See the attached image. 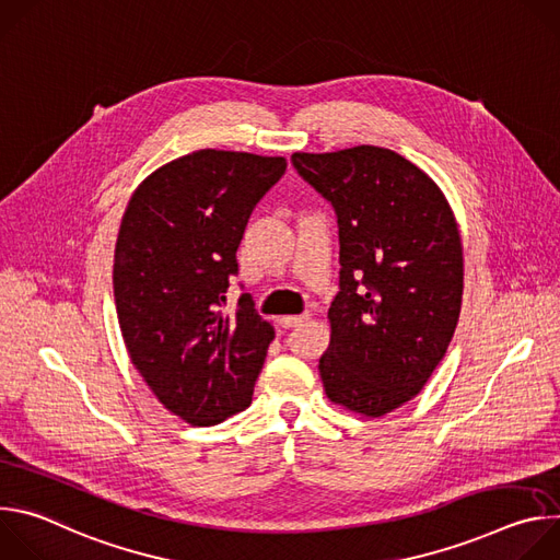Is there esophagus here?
Masks as SVG:
<instances>
[{"mask_svg": "<svg viewBox=\"0 0 560 560\" xmlns=\"http://www.w3.org/2000/svg\"><path fill=\"white\" fill-rule=\"evenodd\" d=\"M307 318H310V314H290V316L281 318V326L283 328H299L307 322Z\"/></svg>", "mask_w": 560, "mask_h": 560, "instance_id": "34e87169", "label": "esophagus"}]
</instances>
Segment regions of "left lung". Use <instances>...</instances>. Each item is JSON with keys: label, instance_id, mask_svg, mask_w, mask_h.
Wrapping results in <instances>:
<instances>
[{"label": "left lung", "instance_id": "8db88e82", "mask_svg": "<svg viewBox=\"0 0 560 560\" xmlns=\"http://www.w3.org/2000/svg\"><path fill=\"white\" fill-rule=\"evenodd\" d=\"M296 173L339 223V294L318 372L332 404L383 417L415 398L454 337L463 246L441 188L378 145L294 152Z\"/></svg>", "mask_w": 560, "mask_h": 560}]
</instances>
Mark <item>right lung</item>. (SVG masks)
Wrapping results in <instances>:
<instances>
[{
  "instance_id": "right-lung-1",
  "label": "right lung",
  "mask_w": 560,
  "mask_h": 560,
  "mask_svg": "<svg viewBox=\"0 0 560 560\" xmlns=\"http://www.w3.org/2000/svg\"><path fill=\"white\" fill-rule=\"evenodd\" d=\"M283 156L197 150L148 175L124 212L115 305L132 365L166 410L217 425L253 401L275 328L242 294L225 312L236 250Z\"/></svg>"
}]
</instances>
